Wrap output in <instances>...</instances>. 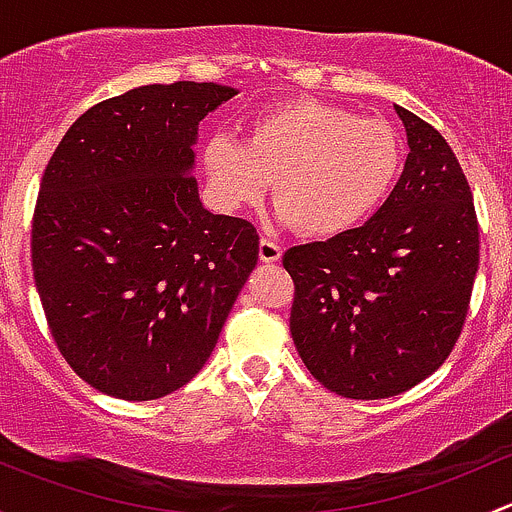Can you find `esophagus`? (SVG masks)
<instances>
[{"instance_id": "esophagus-1", "label": "esophagus", "mask_w": 512, "mask_h": 512, "mask_svg": "<svg viewBox=\"0 0 512 512\" xmlns=\"http://www.w3.org/2000/svg\"><path fill=\"white\" fill-rule=\"evenodd\" d=\"M282 257V247L277 245L270 237H262L260 240V260L262 262H277Z\"/></svg>"}]
</instances>
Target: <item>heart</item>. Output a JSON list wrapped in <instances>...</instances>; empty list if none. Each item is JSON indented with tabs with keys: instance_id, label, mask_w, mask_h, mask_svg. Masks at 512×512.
<instances>
[{
	"instance_id": "heart-1",
	"label": "heart",
	"mask_w": 512,
	"mask_h": 512,
	"mask_svg": "<svg viewBox=\"0 0 512 512\" xmlns=\"http://www.w3.org/2000/svg\"><path fill=\"white\" fill-rule=\"evenodd\" d=\"M203 165L223 208H255L275 183L282 218L327 237L352 230L384 203L401 168V141L381 118L294 98L260 113L245 143L210 138Z\"/></svg>"
}]
</instances>
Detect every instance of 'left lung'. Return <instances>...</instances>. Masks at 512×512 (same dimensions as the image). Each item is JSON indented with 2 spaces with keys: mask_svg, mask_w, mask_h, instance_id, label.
Wrapping results in <instances>:
<instances>
[{
  "mask_svg": "<svg viewBox=\"0 0 512 512\" xmlns=\"http://www.w3.org/2000/svg\"><path fill=\"white\" fill-rule=\"evenodd\" d=\"M404 173L374 218L289 247V332L309 374L344 399H389L431 376L456 347L478 272L471 185L446 138L396 106Z\"/></svg>",
  "mask_w": 512,
  "mask_h": 512,
  "instance_id": "left-lung-1",
  "label": "left lung"
}]
</instances>
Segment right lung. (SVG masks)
Instances as JSON below:
<instances>
[{"instance_id":"1","label":"right lung","mask_w":512,"mask_h":512,"mask_svg":"<svg viewBox=\"0 0 512 512\" xmlns=\"http://www.w3.org/2000/svg\"><path fill=\"white\" fill-rule=\"evenodd\" d=\"M235 94L141 86L91 106L49 158L34 282L61 356L103 394L151 401L188 384L255 270V225L205 210L190 173L198 123Z\"/></svg>"}]
</instances>
